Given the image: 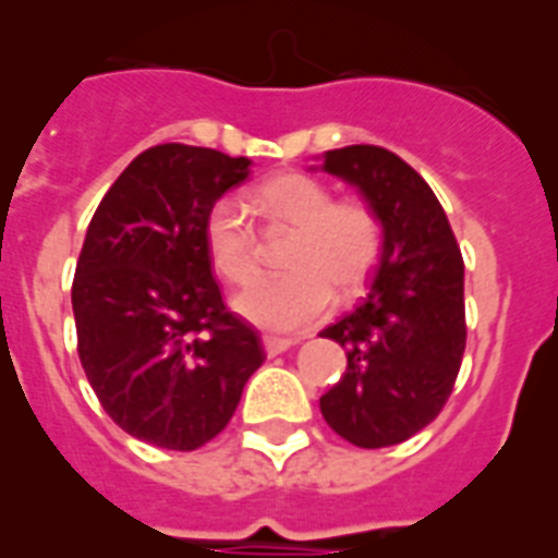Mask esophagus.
Wrapping results in <instances>:
<instances>
[{
	"label": "esophagus",
	"instance_id": "34e87169",
	"mask_svg": "<svg viewBox=\"0 0 558 558\" xmlns=\"http://www.w3.org/2000/svg\"><path fill=\"white\" fill-rule=\"evenodd\" d=\"M290 347H295V340L290 338H263V350H266L268 359H275L280 352H287Z\"/></svg>",
	"mask_w": 558,
	"mask_h": 558
}]
</instances>
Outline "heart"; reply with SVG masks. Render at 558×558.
Wrapping results in <instances>:
<instances>
[{
    "instance_id": "heart-1",
    "label": "heart",
    "mask_w": 558,
    "mask_h": 558,
    "mask_svg": "<svg viewBox=\"0 0 558 558\" xmlns=\"http://www.w3.org/2000/svg\"><path fill=\"white\" fill-rule=\"evenodd\" d=\"M254 208L268 230H292L280 278L242 292L232 307L263 331H299L319 323L340 295H359L383 254V223L359 199H335L326 182L304 172H280L254 191ZM208 263L230 287L259 278V244L232 199H218L203 223Z\"/></svg>"
}]
</instances>
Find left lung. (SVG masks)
<instances>
[{"label":"left lung","mask_w":558,"mask_h":558,"mask_svg":"<svg viewBox=\"0 0 558 558\" xmlns=\"http://www.w3.org/2000/svg\"><path fill=\"white\" fill-rule=\"evenodd\" d=\"M319 170L359 187L383 223L367 299L319 331L347 350V374L319 410L347 442L388 448L427 427L454 388L466 350L463 256L430 184L395 151L331 148Z\"/></svg>","instance_id":"obj_1"}]
</instances>
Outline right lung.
Masks as SVG:
<instances>
[{
  "label": "right lung",
  "mask_w": 558,
  "mask_h": 558,
  "mask_svg": "<svg viewBox=\"0 0 558 558\" xmlns=\"http://www.w3.org/2000/svg\"><path fill=\"white\" fill-rule=\"evenodd\" d=\"M251 160L182 143L146 148L86 230L71 287L77 352L107 415L134 439L194 451L215 439L263 364L223 307L203 223Z\"/></svg>",
  "instance_id": "1"
}]
</instances>
